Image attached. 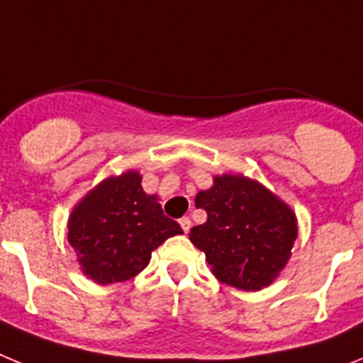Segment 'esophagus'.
<instances>
[{
  "mask_svg": "<svg viewBox=\"0 0 363 363\" xmlns=\"http://www.w3.org/2000/svg\"><path fill=\"white\" fill-rule=\"evenodd\" d=\"M179 225H182V229H184V233L187 234L189 230H191L192 223H191V220H189L187 216H184V218H182V220H179Z\"/></svg>",
  "mask_w": 363,
  "mask_h": 363,
  "instance_id": "1",
  "label": "esophagus"
}]
</instances>
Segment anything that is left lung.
<instances>
[{
  "mask_svg": "<svg viewBox=\"0 0 363 363\" xmlns=\"http://www.w3.org/2000/svg\"><path fill=\"white\" fill-rule=\"evenodd\" d=\"M196 207L207 221L189 238L205 252L214 277L243 291H259L278 278L298 236L296 214L256 179L242 174L214 176L200 191Z\"/></svg>",
  "mask_w": 363,
  "mask_h": 363,
  "instance_id": "8db88e82",
  "label": "left lung"
}]
</instances>
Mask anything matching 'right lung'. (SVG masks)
<instances>
[{
    "label": "right lung",
    "mask_w": 363,
    "mask_h": 363,
    "mask_svg": "<svg viewBox=\"0 0 363 363\" xmlns=\"http://www.w3.org/2000/svg\"><path fill=\"white\" fill-rule=\"evenodd\" d=\"M67 229L83 274L99 285L134 278L149 265L154 249L184 234L163 214L158 196L143 191L136 171L105 178L86 192Z\"/></svg>",
    "instance_id": "right-lung-1"
}]
</instances>
